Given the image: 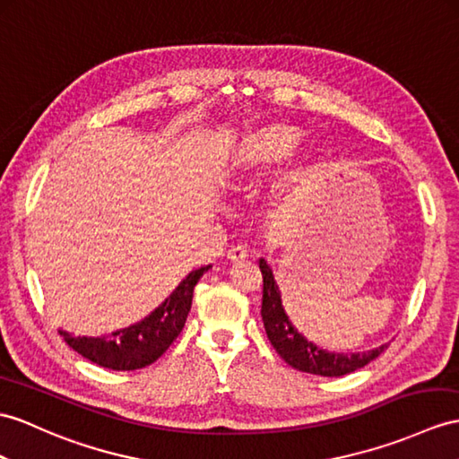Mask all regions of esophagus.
I'll list each match as a JSON object with an SVG mask.
<instances>
[{"mask_svg":"<svg viewBox=\"0 0 459 459\" xmlns=\"http://www.w3.org/2000/svg\"><path fill=\"white\" fill-rule=\"evenodd\" d=\"M228 259H230L231 263L245 261V259H247V249H245L243 245H236V247L228 249Z\"/></svg>","mask_w":459,"mask_h":459,"instance_id":"1","label":"esophagus"}]
</instances>
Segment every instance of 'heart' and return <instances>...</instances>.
I'll list each match as a JSON object with an SVG mask.
<instances>
[{"mask_svg":"<svg viewBox=\"0 0 459 459\" xmlns=\"http://www.w3.org/2000/svg\"><path fill=\"white\" fill-rule=\"evenodd\" d=\"M301 138V130L290 122H273L256 128L233 145L231 153L226 158V169L231 175L245 177L261 173L268 167L282 161L292 152ZM314 160L311 152H304L286 167L281 177L282 188H292L309 175Z\"/></svg>","mask_w":459,"mask_h":459,"instance_id":"b5f03b06","label":"heart"}]
</instances>
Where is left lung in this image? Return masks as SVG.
I'll return each instance as SVG.
<instances>
[{"label":"left lung","mask_w":459,"mask_h":459,"mask_svg":"<svg viewBox=\"0 0 459 459\" xmlns=\"http://www.w3.org/2000/svg\"><path fill=\"white\" fill-rule=\"evenodd\" d=\"M259 268L263 273L261 316H263L266 337L274 346V351L282 356L284 362L296 368V370L316 374V376L339 377V376L359 370V368H364L366 364H370L387 349V344H382L374 351L352 352V354L329 352V351L319 349L317 344L309 342L304 334L298 333V329L292 325V321L288 319L286 311L282 307L281 290H278L271 266L266 264L264 259L259 261Z\"/></svg>","instance_id":"obj_1"}]
</instances>
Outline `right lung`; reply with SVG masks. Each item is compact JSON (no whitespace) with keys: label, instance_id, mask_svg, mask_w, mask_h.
<instances>
[{"label":"right lung","instance_id":"1","mask_svg":"<svg viewBox=\"0 0 459 459\" xmlns=\"http://www.w3.org/2000/svg\"><path fill=\"white\" fill-rule=\"evenodd\" d=\"M208 268L210 264L193 271L160 307H155L136 325L115 331L108 337H74L72 333L60 329V337L83 359L108 370H140L150 366L183 331L191 311L195 286Z\"/></svg>","mask_w":459,"mask_h":459}]
</instances>
